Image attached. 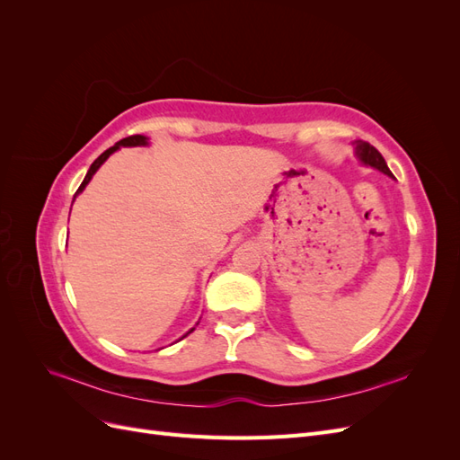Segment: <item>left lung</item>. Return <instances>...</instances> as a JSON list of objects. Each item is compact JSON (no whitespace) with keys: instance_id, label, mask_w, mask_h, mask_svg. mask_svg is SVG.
Returning <instances> with one entry per match:
<instances>
[{"instance_id":"8db88e82","label":"left lung","mask_w":460,"mask_h":460,"mask_svg":"<svg viewBox=\"0 0 460 460\" xmlns=\"http://www.w3.org/2000/svg\"><path fill=\"white\" fill-rule=\"evenodd\" d=\"M355 155L358 157V161L363 163V164L372 166V169L387 174L389 178H394L392 171L387 169V164H385V159L382 157V153H380L378 149H376L374 146H370L368 142H363V140L355 142Z\"/></svg>"}]
</instances>
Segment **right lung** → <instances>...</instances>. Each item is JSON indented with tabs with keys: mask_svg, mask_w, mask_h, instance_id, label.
I'll return each mask as SVG.
<instances>
[{
	"mask_svg": "<svg viewBox=\"0 0 460 460\" xmlns=\"http://www.w3.org/2000/svg\"><path fill=\"white\" fill-rule=\"evenodd\" d=\"M149 144V137H146V136H142V134H136V136H128V137H124V140H120V142H117L113 147H109L107 151H103L100 157H97L93 163H92V166H90V171H88V174L84 176V182L80 184V188L76 190V193H75V198L78 196V193H82L84 191V188L88 186V182L92 180V176L97 172V169H100V166L109 159V155H113V153L117 151V149H120V147H136V146H147ZM75 201V199H73ZM196 328H191L190 332H193ZM188 332V333H190ZM186 333V336H188Z\"/></svg>",
	"mask_w": 460,
	"mask_h": 460,
	"instance_id": "1",
	"label": "right lung"
}]
</instances>
